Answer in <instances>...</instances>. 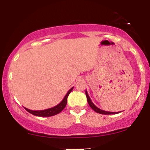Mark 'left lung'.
<instances>
[{"label": "left lung", "mask_w": 150, "mask_h": 150, "mask_svg": "<svg viewBox=\"0 0 150 150\" xmlns=\"http://www.w3.org/2000/svg\"><path fill=\"white\" fill-rule=\"evenodd\" d=\"M85 95H86V97H87V100H88V103L89 105H90V108L93 109L94 111H95L96 112L99 113V114H103V115H115V114H117V113L119 112H108V111H105V110H103L101 109H100V108H98V107L95 106V105H94V103L92 102L91 99H90V96L88 95V92H87V90H85Z\"/></svg>", "instance_id": "obj_1"}]
</instances>
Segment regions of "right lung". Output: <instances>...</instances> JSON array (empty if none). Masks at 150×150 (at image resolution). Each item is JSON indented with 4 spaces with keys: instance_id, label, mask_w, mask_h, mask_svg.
<instances>
[{
    "instance_id": "right-lung-1",
    "label": "right lung",
    "mask_w": 150,
    "mask_h": 150,
    "mask_svg": "<svg viewBox=\"0 0 150 150\" xmlns=\"http://www.w3.org/2000/svg\"><path fill=\"white\" fill-rule=\"evenodd\" d=\"M72 89H73V87L68 90V92H67L66 95H65V96L64 97V98L62 99V101L60 102L58 105H57L56 106L52 107V108H48V109L43 110H31L28 109V108H24L27 110L28 112L30 113V114L35 115V116H38V117H51V116H53V115H57L65 108V106H66L67 97H68L69 94L71 93Z\"/></svg>"
}]
</instances>
